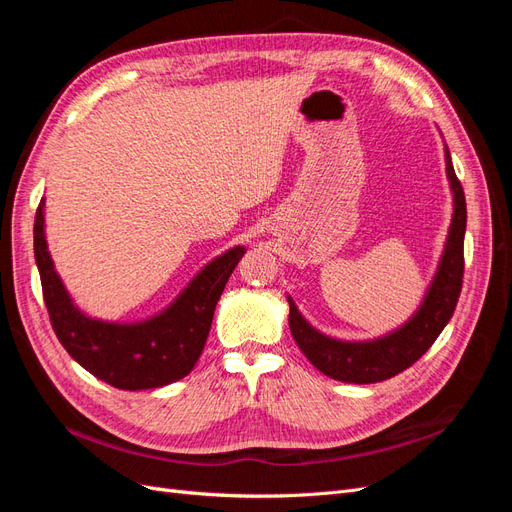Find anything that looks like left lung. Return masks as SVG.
I'll list each match as a JSON object with an SVG mask.
<instances>
[{"mask_svg": "<svg viewBox=\"0 0 512 512\" xmlns=\"http://www.w3.org/2000/svg\"><path fill=\"white\" fill-rule=\"evenodd\" d=\"M444 162L453 192L451 228H448L436 275H433L421 305L399 329L365 339V342H344V339H335L314 329L288 297V324L294 342L307 356V361L324 376L354 384L389 380L421 359L451 320L463 284V237H466L468 211L466 196H463V188L451 162V151L446 145Z\"/></svg>", "mask_w": 512, "mask_h": 512, "instance_id": "left-lung-1", "label": "left lung"}]
</instances>
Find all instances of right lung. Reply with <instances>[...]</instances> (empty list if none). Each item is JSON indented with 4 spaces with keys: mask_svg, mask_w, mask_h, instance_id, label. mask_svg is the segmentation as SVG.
<instances>
[{
    "mask_svg": "<svg viewBox=\"0 0 512 512\" xmlns=\"http://www.w3.org/2000/svg\"><path fill=\"white\" fill-rule=\"evenodd\" d=\"M34 254L53 331L72 359L91 376L123 391L160 389L185 378L203 354L230 273L245 247H230L200 269L179 297L141 322H108L74 305L55 271L44 235V198L34 222Z\"/></svg>",
    "mask_w": 512,
    "mask_h": 512,
    "instance_id": "right-lung-1",
    "label": "right lung"
}]
</instances>
